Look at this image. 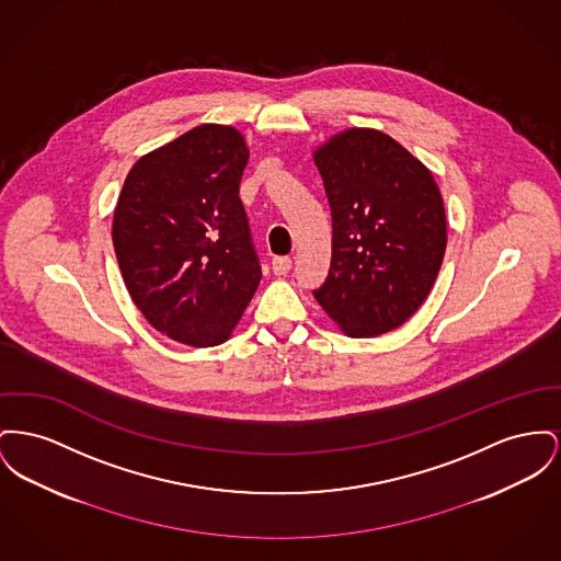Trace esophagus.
I'll use <instances>...</instances> for the list:
<instances>
[{"label":"esophagus","instance_id":"esophagus-1","mask_svg":"<svg viewBox=\"0 0 561 561\" xmlns=\"http://www.w3.org/2000/svg\"><path fill=\"white\" fill-rule=\"evenodd\" d=\"M290 268H293V261L286 259V256L273 261V273H275V275H288Z\"/></svg>","mask_w":561,"mask_h":561}]
</instances>
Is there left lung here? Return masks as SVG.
<instances>
[{
	"mask_svg": "<svg viewBox=\"0 0 561 561\" xmlns=\"http://www.w3.org/2000/svg\"><path fill=\"white\" fill-rule=\"evenodd\" d=\"M313 163L332 211L329 277L313 297L347 336L402 327L428 298L447 248L432 171L388 133L366 127L334 133Z\"/></svg>",
	"mask_w": 561,
	"mask_h": 561,
	"instance_id": "left-lung-1",
	"label": "left lung"
}]
</instances>
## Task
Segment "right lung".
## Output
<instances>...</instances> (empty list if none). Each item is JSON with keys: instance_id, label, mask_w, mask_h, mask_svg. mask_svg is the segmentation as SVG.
<instances>
[{"instance_id": "1", "label": "right lung", "mask_w": 561, "mask_h": 561, "mask_svg": "<svg viewBox=\"0 0 561 561\" xmlns=\"http://www.w3.org/2000/svg\"><path fill=\"white\" fill-rule=\"evenodd\" d=\"M248 159L243 133L205 123L139 157L116 201L112 241L129 297L182 345L225 343L261 284L239 198Z\"/></svg>"}]
</instances>
